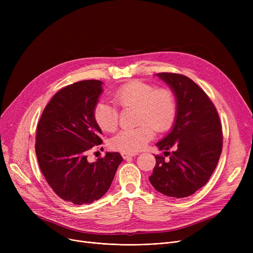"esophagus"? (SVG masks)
<instances>
[{"label": "esophagus", "mask_w": 253, "mask_h": 253, "mask_svg": "<svg viewBox=\"0 0 253 253\" xmlns=\"http://www.w3.org/2000/svg\"><path fill=\"white\" fill-rule=\"evenodd\" d=\"M136 155V153H127V152H123L122 153V157L124 158V159H128V158H130V157H134Z\"/></svg>", "instance_id": "esophagus-1"}]
</instances>
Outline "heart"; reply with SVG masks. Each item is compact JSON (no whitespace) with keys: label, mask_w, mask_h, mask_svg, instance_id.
Instances as JSON below:
<instances>
[{"label":"heart","mask_w":253,"mask_h":253,"mask_svg":"<svg viewBox=\"0 0 253 253\" xmlns=\"http://www.w3.org/2000/svg\"><path fill=\"white\" fill-rule=\"evenodd\" d=\"M114 101L122 109H136V123L133 129H124L110 141L115 151L134 153L143 149L158 132L168 130L174 122L177 101L170 89H157L154 85L132 81L118 88ZM94 119L97 125L106 132H113L119 125L120 113L113 103L99 101L94 108Z\"/></svg>","instance_id":"1"}]
</instances>
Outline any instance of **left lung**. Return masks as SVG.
Segmentation results:
<instances>
[{"label": "left lung", "mask_w": 253, "mask_h": 253, "mask_svg": "<svg viewBox=\"0 0 253 253\" xmlns=\"http://www.w3.org/2000/svg\"><path fill=\"white\" fill-rule=\"evenodd\" d=\"M177 101L175 121L169 134L157 142L164 155H157L149 177L161 194L184 198L207 183L218 163L222 150V130L218 113L206 93L187 76L160 73ZM172 147L175 152L167 151Z\"/></svg>", "instance_id": "obj_1"}]
</instances>
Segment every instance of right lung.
<instances>
[{
    "mask_svg": "<svg viewBox=\"0 0 253 253\" xmlns=\"http://www.w3.org/2000/svg\"><path fill=\"white\" fill-rule=\"evenodd\" d=\"M102 82L85 80L63 87L51 98L37 126L36 155L48 184L62 200L76 205L100 199L123 161L106 153L90 163L87 151L101 144L94 115Z\"/></svg>",
    "mask_w": 253,
    "mask_h": 253,
    "instance_id": "obj_1",
    "label": "right lung"
}]
</instances>
